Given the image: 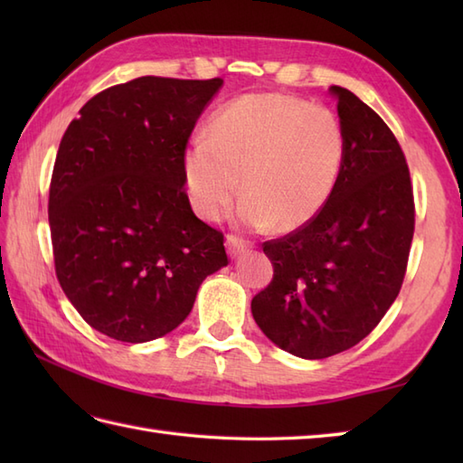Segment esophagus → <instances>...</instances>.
<instances>
[{"instance_id":"esophagus-1","label":"esophagus","mask_w":463,"mask_h":463,"mask_svg":"<svg viewBox=\"0 0 463 463\" xmlns=\"http://www.w3.org/2000/svg\"><path fill=\"white\" fill-rule=\"evenodd\" d=\"M250 247L252 244L249 241L237 237V234H229V237H226V249H229V254L232 259H237L241 254L250 250Z\"/></svg>"}]
</instances>
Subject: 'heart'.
<instances>
[{"instance_id":"b5f03b06","label":"heart","mask_w":463,"mask_h":463,"mask_svg":"<svg viewBox=\"0 0 463 463\" xmlns=\"http://www.w3.org/2000/svg\"><path fill=\"white\" fill-rule=\"evenodd\" d=\"M346 131L324 105L254 93L214 115L209 137L186 145L183 173L194 213L219 221L242 186L239 219L290 232L312 222L340 181Z\"/></svg>"}]
</instances>
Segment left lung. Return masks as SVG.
I'll use <instances>...</instances> for the list:
<instances>
[{
	"instance_id": "8db88e82",
	"label": "left lung",
	"mask_w": 463,
	"mask_h": 463,
	"mask_svg": "<svg viewBox=\"0 0 463 463\" xmlns=\"http://www.w3.org/2000/svg\"><path fill=\"white\" fill-rule=\"evenodd\" d=\"M330 91L346 131L340 181L317 219L262 244L274 274L250 302L267 338L307 360L356 346L378 326L404 282L416 222L394 133L352 91Z\"/></svg>"
}]
</instances>
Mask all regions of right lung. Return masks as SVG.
<instances>
[{"label":"right lung","instance_id":"1","mask_svg":"<svg viewBox=\"0 0 463 463\" xmlns=\"http://www.w3.org/2000/svg\"><path fill=\"white\" fill-rule=\"evenodd\" d=\"M222 80L145 75L87 101L59 143L49 184L57 280L91 328L149 342L189 317L229 264L224 234L191 209L183 156Z\"/></svg>","mask_w":463,"mask_h":463}]
</instances>
